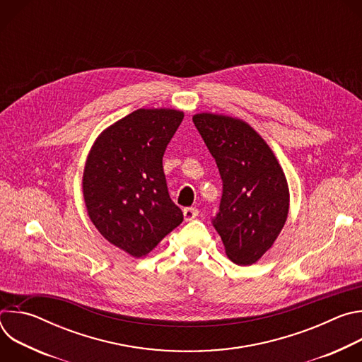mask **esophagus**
<instances>
[{"label": "esophagus", "instance_id": "1", "mask_svg": "<svg viewBox=\"0 0 362 362\" xmlns=\"http://www.w3.org/2000/svg\"><path fill=\"white\" fill-rule=\"evenodd\" d=\"M197 215H199V211L196 208H186V209H183V216H185L186 222L193 221Z\"/></svg>", "mask_w": 362, "mask_h": 362}]
</instances>
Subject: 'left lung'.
Segmentation results:
<instances>
[{"instance_id":"1","label":"left lung","mask_w":362,"mask_h":362,"mask_svg":"<svg viewBox=\"0 0 362 362\" xmlns=\"http://www.w3.org/2000/svg\"><path fill=\"white\" fill-rule=\"evenodd\" d=\"M222 179L219 212L212 218L229 259L252 265L274 245L288 209L286 177L275 154L239 119L202 113L193 116Z\"/></svg>"}]
</instances>
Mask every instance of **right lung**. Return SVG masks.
<instances>
[{"label":"right lung","instance_id":"obj_1","mask_svg":"<svg viewBox=\"0 0 362 362\" xmlns=\"http://www.w3.org/2000/svg\"><path fill=\"white\" fill-rule=\"evenodd\" d=\"M183 120L170 109H139L103 132L84 169L87 212L110 243L141 257L183 221L169 196L163 154Z\"/></svg>","mask_w":362,"mask_h":362}]
</instances>
